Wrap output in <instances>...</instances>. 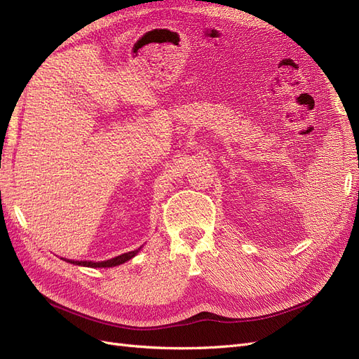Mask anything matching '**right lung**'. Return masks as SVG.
Segmentation results:
<instances>
[{"label":"right lung","instance_id":"add662e5","mask_svg":"<svg viewBox=\"0 0 359 359\" xmlns=\"http://www.w3.org/2000/svg\"><path fill=\"white\" fill-rule=\"evenodd\" d=\"M140 250L136 248L133 250V252H128V253H124L121 256H116L114 259H109V260H104V262H86V260H67V262L70 264H74V265H81V266H91V268H109V266H116V265H121L124 262H127V260H130L132 257H135L137 255V252ZM66 260V259H64Z\"/></svg>","mask_w":359,"mask_h":359}]
</instances>
